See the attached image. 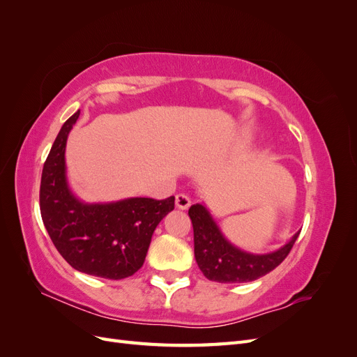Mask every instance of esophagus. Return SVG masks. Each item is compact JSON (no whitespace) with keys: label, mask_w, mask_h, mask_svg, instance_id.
Masks as SVG:
<instances>
[{"label":"esophagus","mask_w":357,"mask_h":357,"mask_svg":"<svg viewBox=\"0 0 357 357\" xmlns=\"http://www.w3.org/2000/svg\"><path fill=\"white\" fill-rule=\"evenodd\" d=\"M176 205H177V208H180V210H186L190 205V199H189L188 195H185V193H177V195H176Z\"/></svg>","instance_id":"1"}]
</instances>
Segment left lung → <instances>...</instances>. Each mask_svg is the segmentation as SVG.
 I'll return each mask as SVG.
<instances>
[{"label":"left lung","mask_w":357,"mask_h":357,"mask_svg":"<svg viewBox=\"0 0 357 357\" xmlns=\"http://www.w3.org/2000/svg\"><path fill=\"white\" fill-rule=\"evenodd\" d=\"M189 218L193 226L197 264L205 277L219 283H247L271 273L287 257L299 235L295 234L280 250L259 256L241 252L226 241L202 205H192Z\"/></svg>","instance_id":"8db88e82"}]
</instances>
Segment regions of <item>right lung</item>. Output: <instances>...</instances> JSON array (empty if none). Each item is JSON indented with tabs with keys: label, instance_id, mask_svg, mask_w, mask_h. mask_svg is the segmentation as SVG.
Wrapping results in <instances>:
<instances>
[{
	"label": "right lung",
	"instance_id": "right-lung-1",
	"mask_svg": "<svg viewBox=\"0 0 357 357\" xmlns=\"http://www.w3.org/2000/svg\"><path fill=\"white\" fill-rule=\"evenodd\" d=\"M74 113L62 125L43 167L41 219L52 243L80 273L110 280L131 277L143 266L158 223L174 210V197L129 198L113 204H83L66 180V144Z\"/></svg>",
	"mask_w": 357,
	"mask_h": 357
}]
</instances>
